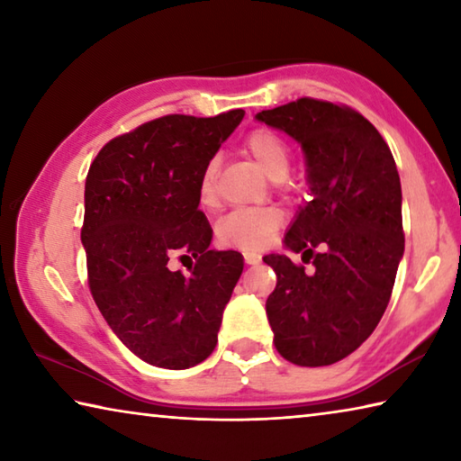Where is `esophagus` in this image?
Instances as JSON below:
<instances>
[{"instance_id": "obj_1", "label": "esophagus", "mask_w": 461, "mask_h": 461, "mask_svg": "<svg viewBox=\"0 0 461 461\" xmlns=\"http://www.w3.org/2000/svg\"><path fill=\"white\" fill-rule=\"evenodd\" d=\"M244 260L246 264H258L262 260V256L258 252H254V249H244Z\"/></svg>"}]
</instances>
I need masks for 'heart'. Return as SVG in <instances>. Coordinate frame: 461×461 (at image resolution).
<instances>
[{
	"mask_svg": "<svg viewBox=\"0 0 461 461\" xmlns=\"http://www.w3.org/2000/svg\"><path fill=\"white\" fill-rule=\"evenodd\" d=\"M244 152L267 173L272 181H283L291 170V148L275 130H252L244 140ZM217 165L212 160L203 168L197 194L203 207H215L217 203ZM285 215L276 207L238 209L217 223V240L223 246L241 249H260L268 246Z\"/></svg>",
	"mask_w": 461,
	"mask_h": 461,
	"instance_id": "b5f03b06",
	"label": "heart"
}]
</instances>
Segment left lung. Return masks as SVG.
<instances>
[{"label":"left lung","instance_id":"8db88e82","mask_svg":"<svg viewBox=\"0 0 461 461\" xmlns=\"http://www.w3.org/2000/svg\"><path fill=\"white\" fill-rule=\"evenodd\" d=\"M256 120L301 144L311 189L285 246L315 268L264 256L276 272L267 301L275 346L296 366H330L370 338L393 294L404 252L399 170L378 130L348 105L301 97Z\"/></svg>","mask_w":461,"mask_h":461}]
</instances>
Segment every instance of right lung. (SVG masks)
<instances>
[{
	"mask_svg": "<svg viewBox=\"0 0 461 461\" xmlns=\"http://www.w3.org/2000/svg\"><path fill=\"white\" fill-rule=\"evenodd\" d=\"M244 120L165 115L109 140L85 181L81 241L93 301L140 360L185 370L215 349L223 309L244 270L240 252L209 249L199 178ZM194 258L192 275L167 268Z\"/></svg>",
	"mask_w": 461,
	"mask_h": 461,
	"instance_id": "obj_1",
	"label": "right lung"
}]
</instances>
